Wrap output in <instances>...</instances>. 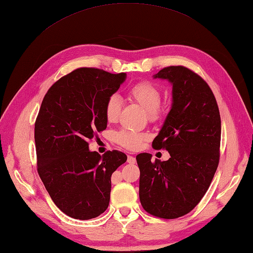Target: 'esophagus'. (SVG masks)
Wrapping results in <instances>:
<instances>
[{"instance_id":"esophagus-1","label":"esophagus","mask_w":253,"mask_h":253,"mask_svg":"<svg viewBox=\"0 0 253 253\" xmlns=\"http://www.w3.org/2000/svg\"><path fill=\"white\" fill-rule=\"evenodd\" d=\"M127 163H129V164H134V163H136V158H134L133 156L129 155V156L127 157Z\"/></svg>"}]
</instances>
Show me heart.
<instances>
[{
    "label": "heart",
    "instance_id": "obj_1",
    "mask_svg": "<svg viewBox=\"0 0 253 253\" xmlns=\"http://www.w3.org/2000/svg\"><path fill=\"white\" fill-rule=\"evenodd\" d=\"M129 99L138 103L146 112L150 121H157L162 115L160 104L162 101V90L156 84L149 81L139 82L131 86L127 91ZM121 112V101L116 96L108 99L104 108L105 119L109 123H115L119 120ZM146 132H139L133 130H121L116 133L115 140L120 145L128 150H137L143 141L149 139Z\"/></svg>",
    "mask_w": 253,
    "mask_h": 253
}]
</instances>
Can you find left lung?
<instances>
[{
	"mask_svg": "<svg viewBox=\"0 0 253 253\" xmlns=\"http://www.w3.org/2000/svg\"><path fill=\"white\" fill-rule=\"evenodd\" d=\"M154 79L172 85L171 109L153 140L168 161L152 162L141 153L139 197L143 209L163 219L189 213L209 189L220 160L221 117L212 90L198 74L182 66L161 70Z\"/></svg>",
	"mask_w": 253,
	"mask_h": 253,
	"instance_id": "obj_1",
	"label": "left lung"
}]
</instances>
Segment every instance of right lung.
Segmentation results:
<instances>
[{
  "label": "right lung",
  "instance_id": "obj_1",
  "mask_svg": "<svg viewBox=\"0 0 253 253\" xmlns=\"http://www.w3.org/2000/svg\"><path fill=\"white\" fill-rule=\"evenodd\" d=\"M126 73L81 68L52 85L35 121L38 172L52 202L78 220L103 213L110 203L111 175L127 161L120 151L102 156L88 141L107 128L104 108Z\"/></svg>",
  "mask_w": 253,
  "mask_h": 253
}]
</instances>
